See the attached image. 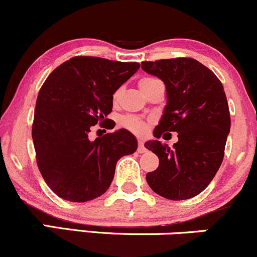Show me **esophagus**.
<instances>
[{"instance_id": "esophagus-1", "label": "esophagus", "mask_w": 257, "mask_h": 257, "mask_svg": "<svg viewBox=\"0 0 257 257\" xmlns=\"http://www.w3.org/2000/svg\"><path fill=\"white\" fill-rule=\"evenodd\" d=\"M138 151L140 153H144L146 152V147L144 145V141L143 140H139V144H138Z\"/></svg>"}]
</instances>
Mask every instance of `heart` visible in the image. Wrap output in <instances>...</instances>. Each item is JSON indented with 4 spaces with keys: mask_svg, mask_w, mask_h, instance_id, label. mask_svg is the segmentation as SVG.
Wrapping results in <instances>:
<instances>
[{
    "mask_svg": "<svg viewBox=\"0 0 257 257\" xmlns=\"http://www.w3.org/2000/svg\"><path fill=\"white\" fill-rule=\"evenodd\" d=\"M158 82H161V81L155 77H144L139 81V87H140L141 91H143V93L146 95L147 91L151 89V88L156 83H158ZM122 91H123V88H118V89L114 90V93L112 94V101H113V104H117V102L119 101L120 95H122ZM122 125L124 126V128L128 129V131H131L139 135L146 134V132L149 131V123L145 122L144 119L139 118V117H135V116L123 117Z\"/></svg>",
    "mask_w": 257,
    "mask_h": 257,
    "instance_id": "obj_1",
    "label": "heart"
}]
</instances>
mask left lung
<instances>
[{
	"label": "left lung",
	"mask_w": 257,
	"mask_h": 257,
	"mask_svg": "<svg viewBox=\"0 0 257 257\" xmlns=\"http://www.w3.org/2000/svg\"><path fill=\"white\" fill-rule=\"evenodd\" d=\"M141 69L167 88V105L153 135L176 132L179 138L172 149L158 140L145 144L159 158L157 169L146 174L147 184L167 199L192 198L210 184L225 155L231 117L222 83L191 58L143 61Z\"/></svg>",
	"instance_id": "1"
}]
</instances>
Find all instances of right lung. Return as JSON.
<instances>
[{
    "mask_svg": "<svg viewBox=\"0 0 257 257\" xmlns=\"http://www.w3.org/2000/svg\"><path fill=\"white\" fill-rule=\"evenodd\" d=\"M140 64L96 57H75L46 79L35 108L32 140L46 184L60 198L88 202L104 194L117 161L137 151L126 129L90 141L91 126L106 128L112 94L138 71Z\"/></svg>",
    "mask_w": 257,
    "mask_h": 257,
    "instance_id": "obj_1",
    "label": "right lung"
}]
</instances>
